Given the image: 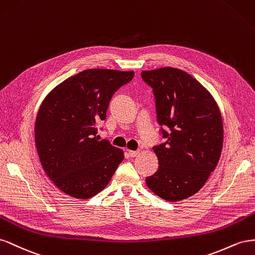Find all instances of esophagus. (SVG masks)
Instances as JSON below:
<instances>
[{
  "label": "esophagus",
  "instance_id": "34e87169",
  "mask_svg": "<svg viewBox=\"0 0 255 255\" xmlns=\"http://www.w3.org/2000/svg\"><path fill=\"white\" fill-rule=\"evenodd\" d=\"M139 154H140V150H128V155L131 158L136 157Z\"/></svg>",
  "mask_w": 255,
  "mask_h": 255
}]
</instances>
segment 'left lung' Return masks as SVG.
<instances>
[{
    "instance_id": "1",
    "label": "left lung",
    "mask_w": 255,
    "mask_h": 255,
    "mask_svg": "<svg viewBox=\"0 0 255 255\" xmlns=\"http://www.w3.org/2000/svg\"><path fill=\"white\" fill-rule=\"evenodd\" d=\"M141 77L152 89L165 139L152 147L159 166L145 181L163 200H185L205 185L220 159V110L205 87L184 70L163 67L142 71Z\"/></svg>"
}]
</instances>
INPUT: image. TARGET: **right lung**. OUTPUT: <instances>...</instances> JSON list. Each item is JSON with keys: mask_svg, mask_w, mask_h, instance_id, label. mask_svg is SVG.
Here are the masks:
<instances>
[{"mask_svg": "<svg viewBox=\"0 0 255 255\" xmlns=\"http://www.w3.org/2000/svg\"><path fill=\"white\" fill-rule=\"evenodd\" d=\"M133 71L87 69L65 80L42 101L35 143L43 170L54 185L76 199H90L111 180L123 150L99 141L97 125L109 103Z\"/></svg>", "mask_w": 255, "mask_h": 255, "instance_id": "right-lung-1", "label": "right lung"}]
</instances>
